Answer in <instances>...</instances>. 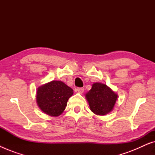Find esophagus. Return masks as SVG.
Listing matches in <instances>:
<instances>
[{
  "label": "esophagus",
  "mask_w": 155,
  "mask_h": 155,
  "mask_svg": "<svg viewBox=\"0 0 155 155\" xmlns=\"http://www.w3.org/2000/svg\"><path fill=\"white\" fill-rule=\"evenodd\" d=\"M76 92L80 93V94H82V93H83L84 92V88L82 87H78V88H76Z\"/></svg>",
  "instance_id": "obj_1"
}]
</instances>
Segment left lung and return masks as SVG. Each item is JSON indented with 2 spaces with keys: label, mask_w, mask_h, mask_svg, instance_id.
I'll return each instance as SVG.
<instances>
[{
  "label": "left lung",
  "mask_w": 155,
  "mask_h": 155,
  "mask_svg": "<svg viewBox=\"0 0 155 155\" xmlns=\"http://www.w3.org/2000/svg\"><path fill=\"white\" fill-rule=\"evenodd\" d=\"M90 110L99 116H104L114 109L118 94L107 84L95 82L85 94Z\"/></svg>",
  "instance_id": "1"
}]
</instances>
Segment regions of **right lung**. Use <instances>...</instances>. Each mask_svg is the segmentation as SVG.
I'll use <instances>...</instances> for the list:
<instances>
[{"mask_svg":"<svg viewBox=\"0 0 155 155\" xmlns=\"http://www.w3.org/2000/svg\"><path fill=\"white\" fill-rule=\"evenodd\" d=\"M73 89L59 80H53L37 88L36 100L38 107L48 116L57 117L64 111Z\"/></svg>","mask_w":155,"mask_h":155,"instance_id":"add662e5","label":"right lung"}]
</instances>
